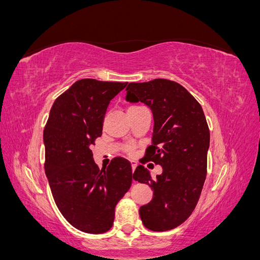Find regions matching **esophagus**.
<instances>
[{
    "instance_id": "esophagus-1",
    "label": "esophagus",
    "mask_w": 260,
    "mask_h": 260,
    "mask_svg": "<svg viewBox=\"0 0 260 260\" xmlns=\"http://www.w3.org/2000/svg\"><path fill=\"white\" fill-rule=\"evenodd\" d=\"M130 162H131V167H132V172H133V171H135V169L137 168V166H138V162H137V161H135V160H131Z\"/></svg>"
}]
</instances>
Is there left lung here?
I'll return each instance as SVG.
<instances>
[{"label":"left lung","instance_id":"left-lung-1","mask_svg":"<svg viewBox=\"0 0 260 260\" xmlns=\"http://www.w3.org/2000/svg\"><path fill=\"white\" fill-rule=\"evenodd\" d=\"M125 91L129 103L141 102L151 108L152 145L144 159L162 168L152 178L139 165L132 176L153 190L152 201L140 207V218L152 231L175 229L191 216L206 179L209 130L205 115L199 102L175 81L132 82Z\"/></svg>","mask_w":260,"mask_h":260}]
</instances>
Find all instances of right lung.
<instances>
[{
	"instance_id": "add662e5",
	"label": "right lung",
	"mask_w": 260,
	"mask_h": 260,
	"mask_svg": "<svg viewBox=\"0 0 260 260\" xmlns=\"http://www.w3.org/2000/svg\"><path fill=\"white\" fill-rule=\"evenodd\" d=\"M128 83L76 81L55 100L43 132L45 175L60 214L76 229H111L115 208L132 182L131 164L116 157L99 169L91 146L102 136L106 109Z\"/></svg>"
}]
</instances>
